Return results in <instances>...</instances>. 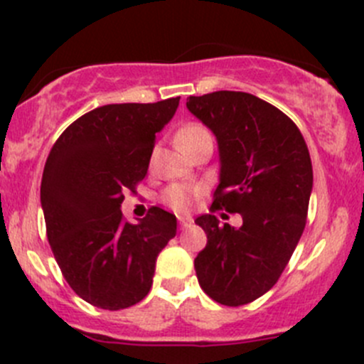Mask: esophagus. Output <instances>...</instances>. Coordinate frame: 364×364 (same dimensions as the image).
<instances>
[{"label": "esophagus", "mask_w": 364, "mask_h": 364, "mask_svg": "<svg viewBox=\"0 0 364 364\" xmlns=\"http://www.w3.org/2000/svg\"><path fill=\"white\" fill-rule=\"evenodd\" d=\"M178 222L181 225V229H188V227L193 225L192 216H178Z\"/></svg>", "instance_id": "obj_1"}]
</instances>
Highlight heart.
I'll use <instances>...</instances> for the list:
<instances>
[{
    "label": "heart",
    "mask_w": 364,
    "mask_h": 364,
    "mask_svg": "<svg viewBox=\"0 0 364 364\" xmlns=\"http://www.w3.org/2000/svg\"><path fill=\"white\" fill-rule=\"evenodd\" d=\"M204 139H211L208 128L203 127L200 123H188L181 128V130L176 134V142H178V148H186L190 144H196V142L204 141ZM199 193L197 186L190 185H172L165 190L164 193V203L172 208L178 213H186L190 211L193 204V197Z\"/></svg>",
    "instance_id": "heart-1"
}]
</instances>
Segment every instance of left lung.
Segmentation results:
<instances>
[{
  "mask_svg": "<svg viewBox=\"0 0 364 364\" xmlns=\"http://www.w3.org/2000/svg\"><path fill=\"white\" fill-rule=\"evenodd\" d=\"M186 109L213 132L220 156L211 213L196 220L208 236L197 280L216 303L241 306L277 284L296 250L314 186L310 153L291 117L250 93L190 97ZM222 207L244 225L222 226L214 216Z\"/></svg>",
  "mask_w": 364,
  "mask_h": 364,
  "instance_id": "obj_1",
  "label": "left lung"
}]
</instances>
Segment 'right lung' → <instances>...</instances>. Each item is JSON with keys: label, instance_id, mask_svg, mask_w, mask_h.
Wrapping results in <instances>:
<instances>
[{"label": "right lung", "instance_id": "add662e5", "mask_svg": "<svg viewBox=\"0 0 364 364\" xmlns=\"http://www.w3.org/2000/svg\"><path fill=\"white\" fill-rule=\"evenodd\" d=\"M179 97L156 104H111L84 114L60 135L40 186L47 240L77 296L121 310L148 296L159 253L178 220L151 208L135 225L121 215L127 190L144 179L156 134Z\"/></svg>", "mask_w": 364, "mask_h": 364}]
</instances>
